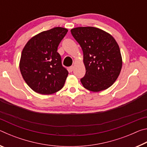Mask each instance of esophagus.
Segmentation results:
<instances>
[{
  "label": "esophagus",
  "instance_id": "1",
  "mask_svg": "<svg viewBox=\"0 0 147 147\" xmlns=\"http://www.w3.org/2000/svg\"><path fill=\"white\" fill-rule=\"evenodd\" d=\"M73 69H74V66L69 67V71L71 72H71L73 71Z\"/></svg>",
  "mask_w": 147,
  "mask_h": 147
}]
</instances>
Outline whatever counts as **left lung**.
I'll list each match as a JSON object with an SVG mask.
<instances>
[{
	"mask_svg": "<svg viewBox=\"0 0 147 147\" xmlns=\"http://www.w3.org/2000/svg\"><path fill=\"white\" fill-rule=\"evenodd\" d=\"M71 34L84 54L86 74L80 81L88 90L98 92L113 85L120 74L122 57L119 47L110 34L95 27H77Z\"/></svg>",
	"mask_w": 147,
	"mask_h": 147,
	"instance_id": "1",
	"label": "left lung"
}]
</instances>
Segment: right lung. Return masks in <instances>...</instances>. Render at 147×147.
I'll return each mask as SVG.
<instances>
[{
    "instance_id": "obj_1",
    "label": "right lung",
    "mask_w": 147,
    "mask_h": 147,
    "mask_svg": "<svg viewBox=\"0 0 147 147\" xmlns=\"http://www.w3.org/2000/svg\"><path fill=\"white\" fill-rule=\"evenodd\" d=\"M68 30L56 27L42 32L27 42L22 51L19 68L23 78L32 90L51 94L63 88L68 71L57 52Z\"/></svg>"
}]
</instances>
